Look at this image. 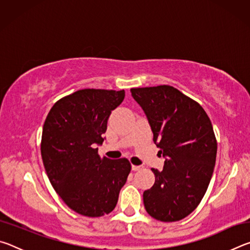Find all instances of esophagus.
Returning <instances> with one entry per match:
<instances>
[{"label": "esophagus", "mask_w": 250, "mask_h": 250, "mask_svg": "<svg viewBox=\"0 0 250 250\" xmlns=\"http://www.w3.org/2000/svg\"><path fill=\"white\" fill-rule=\"evenodd\" d=\"M131 168H132V171H140V170H142V167L133 166V164H132V167H131Z\"/></svg>", "instance_id": "1"}]
</instances>
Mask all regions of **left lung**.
Wrapping results in <instances>:
<instances>
[{
	"mask_svg": "<svg viewBox=\"0 0 250 250\" xmlns=\"http://www.w3.org/2000/svg\"><path fill=\"white\" fill-rule=\"evenodd\" d=\"M130 91L166 158L162 171L151 168L155 182L143 193L146 210L161 222L181 221L200 204L213 175L217 152L213 125L200 104L168 84Z\"/></svg>",
	"mask_w": 250,
	"mask_h": 250,
	"instance_id": "8db88e82",
	"label": "left lung"
}]
</instances>
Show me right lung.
Listing matches in <instances>:
<instances>
[{
  "instance_id": "right-lung-1",
  "label": "right lung",
  "mask_w": 250,
  "mask_h": 250,
  "mask_svg": "<svg viewBox=\"0 0 250 250\" xmlns=\"http://www.w3.org/2000/svg\"><path fill=\"white\" fill-rule=\"evenodd\" d=\"M124 99L125 90L80 89L56 101L46 117L41 142L45 171L59 197L83 216L115 209L131 171L128 159L100 158L95 147Z\"/></svg>"
}]
</instances>
